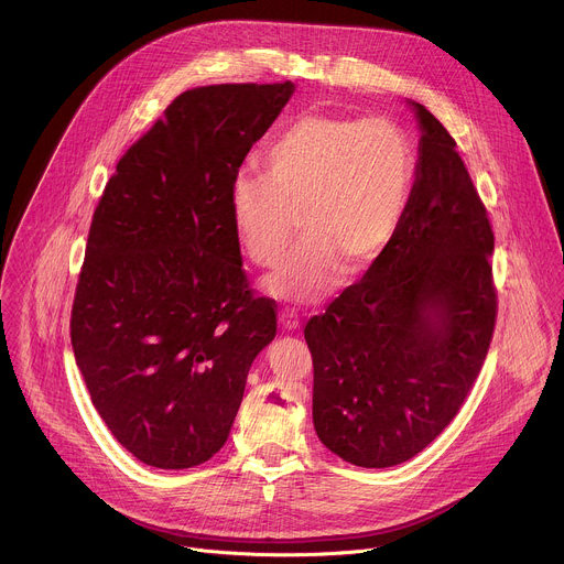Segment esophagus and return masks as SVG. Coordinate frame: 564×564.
<instances>
[{
    "instance_id": "esophagus-1",
    "label": "esophagus",
    "mask_w": 564,
    "mask_h": 564,
    "mask_svg": "<svg viewBox=\"0 0 564 564\" xmlns=\"http://www.w3.org/2000/svg\"><path fill=\"white\" fill-rule=\"evenodd\" d=\"M279 321H281V326H283L285 330H296V328L301 326L299 314H296L294 310H290V307L281 310V314H279Z\"/></svg>"
}]
</instances>
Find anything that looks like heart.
<instances>
[{"instance_id":"obj_1","label":"heart","mask_w":564,"mask_h":564,"mask_svg":"<svg viewBox=\"0 0 564 564\" xmlns=\"http://www.w3.org/2000/svg\"><path fill=\"white\" fill-rule=\"evenodd\" d=\"M263 174L243 172L229 192L236 240L261 268H276L301 229L305 243L265 281L279 299L326 296L348 270L370 265L406 214L415 151L390 118L303 113L263 151Z\"/></svg>"}]
</instances>
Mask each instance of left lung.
Instances as JSON below:
<instances>
[{
	"label": "left lung",
	"mask_w": 564,
	"mask_h": 564,
	"mask_svg": "<svg viewBox=\"0 0 564 564\" xmlns=\"http://www.w3.org/2000/svg\"><path fill=\"white\" fill-rule=\"evenodd\" d=\"M411 105L422 138L406 214L364 279L303 330L314 431L364 468L415 457L453 422L498 316L487 207L451 133Z\"/></svg>",
	"instance_id": "1"
}]
</instances>
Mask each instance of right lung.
<instances>
[{
  "label": "right lung",
  "mask_w": 564,
  "mask_h": 564,
  "mask_svg": "<svg viewBox=\"0 0 564 564\" xmlns=\"http://www.w3.org/2000/svg\"><path fill=\"white\" fill-rule=\"evenodd\" d=\"M294 94L209 85L181 94L116 165L79 272L70 344L98 415L140 462L192 468L227 442L276 303L240 259L229 192Z\"/></svg>",
  "instance_id": "1"
}]
</instances>
